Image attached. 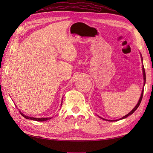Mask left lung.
Returning <instances> with one entry per match:
<instances>
[{"label":"left lung","instance_id":"1","mask_svg":"<svg viewBox=\"0 0 153 153\" xmlns=\"http://www.w3.org/2000/svg\"><path fill=\"white\" fill-rule=\"evenodd\" d=\"M143 78H144V85H143V86H145V82H146V76H145V68H144V66H143ZM143 89L142 93H141V95L140 99H139V102H138V103L137 104V105H136V106H135V108H134V109H133L130 112L128 113V114L126 115L125 116L122 117V118H120V119H119V120H122V119H123V118H127V117H128V116L134 113V112L135 111V110L137 109V108L139 107V105H140V103H141V100H142V98H143ZM104 120H105V119H104ZM108 120V121H117V120Z\"/></svg>","mask_w":153,"mask_h":153}]
</instances>
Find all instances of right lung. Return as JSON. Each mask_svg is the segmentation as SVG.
Masks as SVG:
<instances>
[{"instance_id":"obj_1","label":"right lung","mask_w":153,"mask_h":153,"mask_svg":"<svg viewBox=\"0 0 153 153\" xmlns=\"http://www.w3.org/2000/svg\"><path fill=\"white\" fill-rule=\"evenodd\" d=\"M21 115H22L26 119H30V120H35V121H38V122H44V121H46V120H48V119H51V118H33V117H30V116H27L24 114H23L20 112Z\"/></svg>"}]
</instances>
